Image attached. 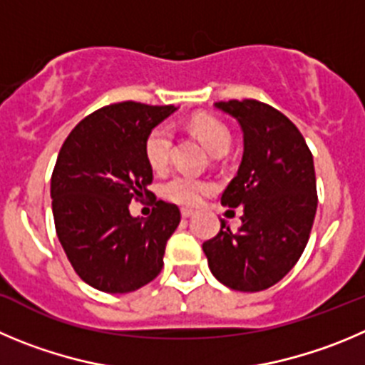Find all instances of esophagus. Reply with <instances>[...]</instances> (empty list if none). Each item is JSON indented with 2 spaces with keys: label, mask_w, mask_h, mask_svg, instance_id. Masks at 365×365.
Listing matches in <instances>:
<instances>
[{
  "label": "esophagus",
  "mask_w": 365,
  "mask_h": 365,
  "mask_svg": "<svg viewBox=\"0 0 365 365\" xmlns=\"http://www.w3.org/2000/svg\"><path fill=\"white\" fill-rule=\"evenodd\" d=\"M194 214L192 209H182V217H190Z\"/></svg>",
  "instance_id": "obj_1"
}]
</instances>
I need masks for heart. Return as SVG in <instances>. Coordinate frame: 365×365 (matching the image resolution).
<instances>
[{
    "label": "heart",
    "mask_w": 365,
    "mask_h": 365,
    "mask_svg": "<svg viewBox=\"0 0 365 365\" xmlns=\"http://www.w3.org/2000/svg\"><path fill=\"white\" fill-rule=\"evenodd\" d=\"M190 131L198 136L200 142L207 148V151L212 156L227 153L230 145V131L229 128L220 122L217 118L209 115H198L190 120ZM173 151V131L167 124L156 125L151 129L145 138L144 155L149 167L153 171L162 173L169 165ZM209 189L205 182L187 175H178L163 183L162 196L165 200L178 205H196L202 198V194Z\"/></svg>",
    "instance_id": "heart-1"
}]
</instances>
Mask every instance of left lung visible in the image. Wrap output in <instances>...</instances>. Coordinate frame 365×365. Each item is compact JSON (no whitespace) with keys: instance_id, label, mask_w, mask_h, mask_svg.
<instances>
[{"instance_id":"8db88e82","label":"left lung","mask_w":365,"mask_h":365,"mask_svg":"<svg viewBox=\"0 0 365 365\" xmlns=\"http://www.w3.org/2000/svg\"><path fill=\"white\" fill-rule=\"evenodd\" d=\"M243 131V158L221 205L243 207L241 227L225 221L203 243L221 284L261 292L281 281L304 252L317 212L313 156L290 118L254 98L216 102Z\"/></svg>"}]
</instances>
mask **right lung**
I'll return each mask as SVG.
<instances>
[{"label":"right lung","instance_id":"add662e5","mask_svg":"<svg viewBox=\"0 0 365 365\" xmlns=\"http://www.w3.org/2000/svg\"><path fill=\"white\" fill-rule=\"evenodd\" d=\"M178 108L118 102L75 125L57 156L50 183L57 237L73 270L95 290L128 294L163 267L180 209L148 189L149 131ZM155 202L148 220L128 214L131 199Z\"/></svg>","mask_w":365,"mask_h":365}]
</instances>
